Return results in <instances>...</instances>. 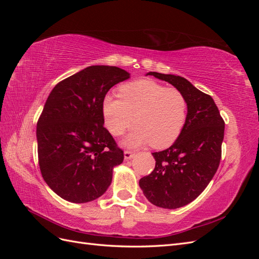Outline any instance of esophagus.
Here are the masks:
<instances>
[{"label": "esophagus", "mask_w": 259, "mask_h": 259, "mask_svg": "<svg viewBox=\"0 0 259 259\" xmlns=\"http://www.w3.org/2000/svg\"><path fill=\"white\" fill-rule=\"evenodd\" d=\"M134 155H135V152H133V151H131V150H125V151H124V159H125V160H130V159H132Z\"/></svg>", "instance_id": "34e87169"}]
</instances>
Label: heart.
<instances>
[{
    "label": "heart",
    "instance_id": "1",
    "mask_svg": "<svg viewBox=\"0 0 259 259\" xmlns=\"http://www.w3.org/2000/svg\"><path fill=\"white\" fill-rule=\"evenodd\" d=\"M187 112L188 101L182 92L153 80L124 84L120 97L107 95L103 100L105 122L112 135L121 136L133 122L137 125L125 139L131 147L150 144L162 149L174 144L185 126Z\"/></svg>",
    "mask_w": 259,
    "mask_h": 259
}]
</instances>
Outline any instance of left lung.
Here are the masks:
<instances>
[{
	"mask_svg": "<svg viewBox=\"0 0 259 259\" xmlns=\"http://www.w3.org/2000/svg\"><path fill=\"white\" fill-rule=\"evenodd\" d=\"M182 92L188 101L185 126L169 148L153 152L155 167L139 180L152 204L174 209L197 199L214 177L222 159L225 122L207 94L185 77L149 72Z\"/></svg>",
	"mask_w": 259,
	"mask_h": 259,
	"instance_id": "left-lung-1",
	"label": "left lung"
}]
</instances>
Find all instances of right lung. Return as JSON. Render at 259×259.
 Listing matches in <instances>:
<instances>
[{
    "label": "right lung",
    "mask_w": 259,
    "mask_h": 259,
    "mask_svg": "<svg viewBox=\"0 0 259 259\" xmlns=\"http://www.w3.org/2000/svg\"><path fill=\"white\" fill-rule=\"evenodd\" d=\"M130 73L112 66H91L60 81L36 125L38 165L45 183L60 198L91 202L103 195L122 149L104 126L103 100Z\"/></svg>",
    "instance_id": "1"
}]
</instances>
